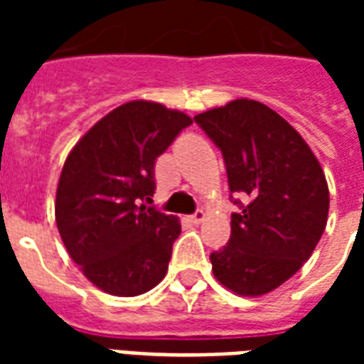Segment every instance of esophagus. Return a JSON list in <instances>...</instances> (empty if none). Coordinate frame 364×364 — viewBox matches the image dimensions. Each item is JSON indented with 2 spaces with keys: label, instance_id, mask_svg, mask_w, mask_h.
<instances>
[{
  "label": "esophagus",
  "instance_id": "obj_1",
  "mask_svg": "<svg viewBox=\"0 0 364 364\" xmlns=\"http://www.w3.org/2000/svg\"><path fill=\"white\" fill-rule=\"evenodd\" d=\"M188 219H191V223H194V225H198V223H202L205 219V213L202 210H198V211H194L193 215L188 217Z\"/></svg>",
  "mask_w": 364,
  "mask_h": 364
}]
</instances>
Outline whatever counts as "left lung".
Returning <instances> with one entry per match:
<instances>
[{
	"instance_id": "obj_1",
	"label": "left lung",
	"mask_w": 364,
	"mask_h": 364,
	"mask_svg": "<svg viewBox=\"0 0 364 364\" xmlns=\"http://www.w3.org/2000/svg\"><path fill=\"white\" fill-rule=\"evenodd\" d=\"M221 149L230 193L245 204L230 217V240L210 255L217 282L242 296L277 289L321 240L328 187L316 154L268 105L234 100L194 117Z\"/></svg>"
}]
</instances>
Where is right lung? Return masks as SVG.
Instances as JSON below:
<instances>
[{
  "instance_id": "right-lung-1",
  "label": "right lung",
  "mask_w": 364,
  "mask_h": 364,
  "mask_svg": "<svg viewBox=\"0 0 364 364\" xmlns=\"http://www.w3.org/2000/svg\"><path fill=\"white\" fill-rule=\"evenodd\" d=\"M193 119L136 100L98 121L71 149L56 188V227L68 253L98 289L137 296L164 279L181 234L153 205L154 162Z\"/></svg>"
}]
</instances>
